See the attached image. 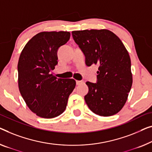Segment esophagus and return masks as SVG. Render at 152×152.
Segmentation results:
<instances>
[{
    "label": "esophagus",
    "mask_w": 152,
    "mask_h": 152,
    "mask_svg": "<svg viewBox=\"0 0 152 152\" xmlns=\"http://www.w3.org/2000/svg\"><path fill=\"white\" fill-rule=\"evenodd\" d=\"M76 85H80V84L83 83L84 82L83 80H76Z\"/></svg>",
    "instance_id": "obj_1"
}]
</instances>
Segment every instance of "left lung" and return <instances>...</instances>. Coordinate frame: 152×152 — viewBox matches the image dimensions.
<instances>
[{"label":"left lung","instance_id":"1","mask_svg":"<svg viewBox=\"0 0 152 152\" xmlns=\"http://www.w3.org/2000/svg\"><path fill=\"white\" fill-rule=\"evenodd\" d=\"M74 42L85 56L87 66L98 65L96 83L89 87L85 100L89 109L100 116L117 114L125 104L132 85L129 54L119 38L111 31H72Z\"/></svg>","mask_w":152,"mask_h":152}]
</instances>
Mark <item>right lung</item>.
Segmentation results:
<instances>
[{"label":"right lung","mask_w":152,"mask_h":152,"mask_svg":"<svg viewBox=\"0 0 152 152\" xmlns=\"http://www.w3.org/2000/svg\"><path fill=\"white\" fill-rule=\"evenodd\" d=\"M70 38L67 31L37 34L28 41L18 64V87L31 111L43 118L60 115L76 86L74 79L57 78L51 72L58 63L57 52Z\"/></svg>","instance_id":"1"}]
</instances>
